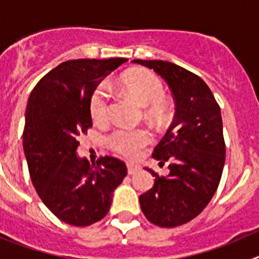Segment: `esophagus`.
Masks as SVG:
<instances>
[{
    "label": "esophagus",
    "mask_w": 259,
    "mask_h": 259,
    "mask_svg": "<svg viewBox=\"0 0 259 259\" xmlns=\"http://www.w3.org/2000/svg\"><path fill=\"white\" fill-rule=\"evenodd\" d=\"M126 167H127V173L129 174L137 173V171L141 169V166H139L138 164H134V162H132V161L126 162Z\"/></svg>",
    "instance_id": "1"
}]
</instances>
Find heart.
Returning a JSON list of instances; mask_svg holds the SVG:
<instances>
[{"label": "heart", "instance_id": "heart-1", "mask_svg": "<svg viewBox=\"0 0 259 259\" xmlns=\"http://www.w3.org/2000/svg\"><path fill=\"white\" fill-rule=\"evenodd\" d=\"M118 85L126 95L143 107H152V115L161 113L160 102L164 99V85L161 80L150 71L137 69L125 73ZM90 115L95 122H104L109 115L108 94L103 85L97 86L90 97ZM152 142V134L147 129L118 127L108 137V144L116 152L127 157H135Z\"/></svg>", "mask_w": 259, "mask_h": 259}]
</instances>
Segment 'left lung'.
Masks as SVG:
<instances>
[{
    "label": "left lung",
    "mask_w": 259,
    "mask_h": 259,
    "mask_svg": "<svg viewBox=\"0 0 259 259\" xmlns=\"http://www.w3.org/2000/svg\"><path fill=\"white\" fill-rule=\"evenodd\" d=\"M166 81L176 115L153 150L158 164L169 162V174L155 177L151 190L139 196L151 223L177 227L199 215L215 193L226 160L221 108L209 86L192 72L164 60L134 59Z\"/></svg>",
    "instance_id": "1"
}]
</instances>
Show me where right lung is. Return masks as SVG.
Masks as SVG:
<instances>
[{
  "instance_id": "right-lung-1",
  "label": "right lung",
  "mask_w": 259,
  "mask_h": 259,
  "mask_svg": "<svg viewBox=\"0 0 259 259\" xmlns=\"http://www.w3.org/2000/svg\"><path fill=\"white\" fill-rule=\"evenodd\" d=\"M125 62L68 60L45 74L28 98L23 148L29 176L39 199L68 225L85 227L104 218L127 174L125 162L112 156L92 164L77 156L78 135L93 126V92Z\"/></svg>"
}]
</instances>
